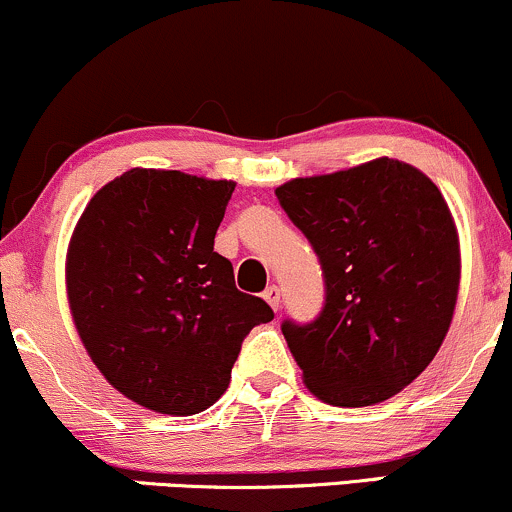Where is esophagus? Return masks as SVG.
Here are the masks:
<instances>
[{"label":"esophagus","instance_id":"34e87169","mask_svg":"<svg viewBox=\"0 0 512 512\" xmlns=\"http://www.w3.org/2000/svg\"><path fill=\"white\" fill-rule=\"evenodd\" d=\"M264 301L272 305V310H279L281 308V291H279V286H269V289L264 291Z\"/></svg>","mask_w":512,"mask_h":512}]
</instances>
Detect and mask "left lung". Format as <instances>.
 I'll return each mask as SVG.
<instances>
[{"label": "left lung", "instance_id": "obj_1", "mask_svg": "<svg viewBox=\"0 0 512 512\" xmlns=\"http://www.w3.org/2000/svg\"><path fill=\"white\" fill-rule=\"evenodd\" d=\"M313 243L327 298L310 325H281L303 383L334 407H370L424 373L450 330L460 236L436 182L397 158L276 187Z\"/></svg>", "mask_w": 512, "mask_h": 512}]
</instances>
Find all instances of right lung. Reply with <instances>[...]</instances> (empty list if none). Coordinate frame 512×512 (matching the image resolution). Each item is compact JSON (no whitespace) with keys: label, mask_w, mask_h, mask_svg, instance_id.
<instances>
[{"label":"right lung","mask_w":512,"mask_h":512,"mask_svg":"<svg viewBox=\"0 0 512 512\" xmlns=\"http://www.w3.org/2000/svg\"><path fill=\"white\" fill-rule=\"evenodd\" d=\"M233 190V180L132 168L76 221L64 264L76 332L103 378L144 409H209L243 339L274 317L214 252Z\"/></svg>","instance_id":"add662e5"}]
</instances>
